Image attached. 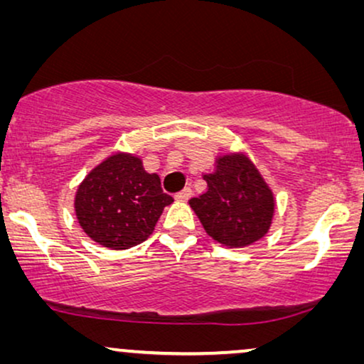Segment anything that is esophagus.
Returning <instances> with one entry per match:
<instances>
[{"label": "esophagus", "instance_id": "34e87169", "mask_svg": "<svg viewBox=\"0 0 364 364\" xmlns=\"http://www.w3.org/2000/svg\"><path fill=\"white\" fill-rule=\"evenodd\" d=\"M192 197V188L191 187H186L183 188V191H181L176 196V198L177 200H181V202H186V200H188V198Z\"/></svg>", "mask_w": 364, "mask_h": 364}]
</instances>
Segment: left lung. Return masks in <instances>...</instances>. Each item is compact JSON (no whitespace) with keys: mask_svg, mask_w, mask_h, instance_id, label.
<instances>
[{"mask_svg":"<svg viewBox=\"0 0 364 364\" xmlns=\"http://www.w3.org/2000/svg\"><path fill=\"white\" fill-rule=\"evenodd\" d=\"M202 176L207 188L188 205L213 240L242 248L267 235L275 215V197L248 154H217L212 171Z\"/></svg>","mask_w":364,"mask_h":364,"instance_id":"1","label":"left lung"}]
</instances>
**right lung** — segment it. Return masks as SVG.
Segmentation results:
<instances>
[{"label": "right lung", "instance_id": "1", "mask_svg": "<svg viewBox=\"0 0 364 364\" xmlns=\"http://www.w3.org/2000/svg\"><path fill=\"white\" fill-rule=\"evenodd\" d=\"M172 202L159 173L147 172L141 157L116 151L79 183L74 212L89 238L111 250H126L151 237L164 207Z\"/></svg>", "mask_w": 364, "mask_h": 364}]
</instances>
